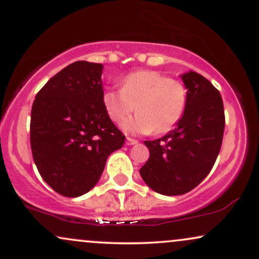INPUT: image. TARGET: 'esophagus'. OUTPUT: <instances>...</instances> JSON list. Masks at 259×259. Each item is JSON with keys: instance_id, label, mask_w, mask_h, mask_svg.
Wrapping results in <instances>:
<instances>
[{"instance_id": "1", "label": "esophagus", "mask_w": 259, "mask_h": 259, "mask_svg": "<svg viewBox=\"0 0 259 259\" xmlns=\"http://www.w3.org/2000/svg\"><path fill=\"white\" fill-rule=\"evenodd\" d=\"M138 140H135V139H132V138H126V141H125V144L127 145V146H133V145H136L138 144Z\"/></svg>"}]
</instances>
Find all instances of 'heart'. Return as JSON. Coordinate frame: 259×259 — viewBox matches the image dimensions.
Masks as SVG:
<instances>
[{
    "label": "heart",
    "mask_w": 259,
    "mask_h": 259,
    "mask_svg": "<svg viewBox=\"0 0 259 259\" xmlns=\"http://www.w3.org/2000/svg\"><path fill=\"white\" fill-rule=\"evenodd\" d=\"M107 114L120 123L136 108L135 115L121 123L127 134L167 133L185 112L187 91L180 81L156 70H138L121 80V89H107L102 95Z\"/></svg>",
    "instance_id": "obj_1"
}]
</instances>
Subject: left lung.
<instances>
[{
	"label": "left lung",
	"instance_id": "8db88e82",
	"mask_svg": "<svg viewBox=\"0 0 259 259\" xmlns=\"http://www.w3.org/2000/svg\"><path fill=\"white\" fill-rule=\"evenodd\" d=\"M180 78L187 90L184 115L167 135L145 141L150 158L140 169L147 186L165 196L186 194L209 174L225 126L222 96L212 82L192 70Z\"/></svg>",
	"mask_w": 259,
	"mask_h": 259
}]
</instances>
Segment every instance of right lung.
<instances>
[{"label":"right lung","instance_id":"obj_1","mask_svg":"<svg viewBox=\"0 0 259 259\" xmlns=\"http://www.w3.org/2000/svg\"><path fill=\"white\" fill-rule=\"evenodd\" d=\"M103 65L78 61L37 92L31 108L30 144L38 173L65 197H78L97 184L106 160L125 136L102 103Z\"/></svg>","mask_w":259,"mask_h":259}]
</instances>
